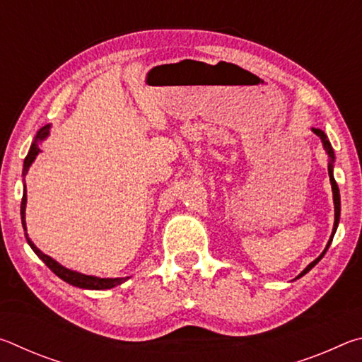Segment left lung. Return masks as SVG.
<instances>
[{
  "instance_id": "obj_1",
  "label": "left lung",
  "mask_w": 362,
  "mask_h": 362,
  "mask_svg": "<svg viewBox=\"0 0 362 362\" xmlns=\"http://www.w3.org/2000/svg\"><path fill=\"white\" fill-rule=\"evenodd\" d=\"M313 131L317 137L321 139V142H322V146H324V150L327 151V155H329V158H330V163H329V179H330V185H332V194H334V206H335V222H334V228H332V235H330V238H329V243H327V246H326V249L322 250V254L317 257L316 260H313L310 263L308 267H306L302 273L298 274L297 276V279L298 278H302L303 274H306L310 272L311 268H313L317 262H320L322 257H324V254L327 252V249H329V246H330V243H332V240H334V235H335V231H337V226H339V222H340V192H339V185H337V182H335V179H334V159H335V156H334V150H332V145H330V142H329V139H327V136L326 134H324L321 129H311Z\"/></svg>"
}]
</instances>
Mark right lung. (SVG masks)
<instances>
[{"label":"right lung","mask_w":362,"mask_h":362,"mask_svg":"<svg viewBox=\"0 0 362 362\" xmlns=\"http://www.w3.org/2000/svg\"><path fill=\"white\" fill-rule=\"evenodd\" d=\"M49 127L51 126H45L41 127L36 134V137L33 140L32 146H30V151L25 158V161H23V175L28 173L30 166H32V163L35 161V158L38 156V153L41 151L40 148V142H42L47 136H49ZM25 206H27V189L23 188V196H22V204H21V217H22V226L23 230H25V236H27V226H25ZM27 243L30 244V247L33 249V252L40 257V259L46 263L49 267L51 272H54L57 274L60 279H64L65 283H69L71 286H76V287H81V289H95V291H102V289H112L115 286H119L124 283V281L129 279V276L126 278H97V276H88V274H83V273H78V272H71V269L65 268L57 263L51 257L42 254L41 250L35 246V244L30 241V238L27 236Z\"/></svg>","instance_id":"add662e5"}]
</instances>
